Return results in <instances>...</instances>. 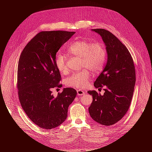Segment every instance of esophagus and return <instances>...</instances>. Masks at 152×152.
I'll list each match as a JSON object with an SVG mask.
<instances>
[{
    "mask_svg": "<svg viewBox=\"0 0 152 152\" xmlns=\"http://www.w3.org/2000/svg\"><path fill=\"white\" fill-rule=\"evenodd\" d=\"M77 94L78 96H82V95H84L85 94V92L82 90L79 89L77 91Z\"/></svg>",
    "mask_w": 152,
    "mask_h": 152,
    "instance_id": "34e87169",
    "label": "esophagus"
}]
</instances>
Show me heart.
Segmentation results:
<instances>
[{"mask_svg": "<svg viewBox=\"0 0 152 152\" xmlns=\"http://www.w3.org/2000/svg\"><path fill=\"white\" fill-rule=\"evenodd\" d=\"M68 52L81 58V68L83 69L66 78V85L75 88H84L90 80V74L86 69L97 73L103 68L107 58L105 48L100 42L91 43L88 41H76L68 47ZM66 59V56L61 53L56 57V66L62 73H66L68 70Z\"/></svg>", "mask_w": 152, "mask_h": 152, "instance_id": "1", "label": "heart"}]
</instances>
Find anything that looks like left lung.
<instances>
[{"label": "left lung", "mask_w": 152, "mask_h": 152, "mask_svg": "<svg viewBox=\"0 0 152 152\" xmlns=\"http://www.w3.org/2000/svg\"><path fill=\"white\" fill-rule=\"evenodd\" d=\"M106 47L107 61L102 72L94 83L95 88L104 87L101 95L88 91L93 100L89 108L91 118L105 126L115 124L128 110L135 84V71L131 55L126 47L110 31L94 29Z\"/></svg>", "instance_id": "obj_1"}]
</instances>
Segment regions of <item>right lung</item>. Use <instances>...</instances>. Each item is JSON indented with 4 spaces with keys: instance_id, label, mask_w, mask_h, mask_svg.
Masks as SVG:
<instances>
[{
    "instance_id": "1",
    "label": "right lung",
    "mask_w": 152,
    "mask_h": 152,
    "mask_svg": "<svg viewBox=\"0 0 152 152\" xmlns=\"http://www.w3.org/2000/svg\"><path fill=\"white\" fill-rule=\"evenodd\" d=\"M75 32L42 31L23 50L18 65V89L21 105L28 118L41 128L51 129L66 120L69 105L77 92L64 88L55 97L53 89L61 87L56 53Z\"/></svg>"
}]
</instances>
